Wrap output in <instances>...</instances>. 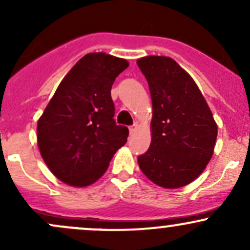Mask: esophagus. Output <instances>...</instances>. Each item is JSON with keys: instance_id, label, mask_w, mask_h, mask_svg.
I'll use <instances>...</instances> for the list:
<instances>
[{"instance_id": "1", "label": "esophagus", "mask_w": 250, "mask_h": 250, "mask_svg": "<svg viewBox=\"0 0 250 250\" xmlns=\"http://www.w3.org/2000/svg\"><path fill=\"white\" fill-rule=\"evenodd\" d=\"M136 129H137V123H135V125H130V127H129V133L134 134L135 131H136Z\"/></svg>"}]
</instances>
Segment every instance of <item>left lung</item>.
Instances as JSON below:
<instances>
[{"instance_id": "obj_1", "label": "left lung", "mask_w": 250, "mask_h": 250, "mask_svg": "<svg viewBox=\"0 0 250 250\" xmlns=\"http://www.w3.org/2000/svg\"><path fill=\"white\" fill-rule=\"evenodd\" d=\"M137 65L153 102L151 142L137 159L140 169L160 187H185L213 156L216 122L196 83L173 59L146 56Z\"/></svg>"}]
</instances>
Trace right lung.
Segmentation results:
<instances>
[{"instance_id": "1", "label": "right lung", "mask_w": 250, "mask_h": 250, "mask_svg": "<svg viewBox=\"0 0 250 250\" xmlns=\"http://www.w3.org/2000/svg\"><path fill=\"white\" fill-rule=\"evenodd\" d=\"M129 63L104 53L82 57L62 80L37 122L43 161L59 180L87 187L107 170L129 130L117 125L111 85Z\"/></svg>"}]
</instances>
